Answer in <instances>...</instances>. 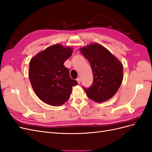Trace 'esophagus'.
Wrapping results in <instances>:
<instances>
[{
	"label": "esophagus",
	"mask_w": 152,
	"mask_h": 152,
	"mask_svg": "<svg viewBox=\"0 0 152 152\" xmlns=\"http://www.w3.org/2000/svg\"><path fill=\"white\" fill-rule=\"evenodd\" d=\"M77 82H78V84H80V82H81V79H80V78H77Z\"/></svg>",
	"instance_id": "1"
}]
</instances>
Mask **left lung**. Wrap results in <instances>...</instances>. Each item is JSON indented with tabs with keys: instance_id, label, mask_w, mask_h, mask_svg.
Returning <instances> with one entry per match:
<instances>
[{
	"instance_id": "obj_1",
	"label": "left lung",
	"mask_w": 152,
	"mask_h": 152,
	"mask_svg": "<svg viewBox=\"0 0 152 152\" xmlns=\"http://www.w3.org/2000/svg\"><path fill=\"white\" fill-rule=\"evenodd\" d=\"M80 51L89 61L94 77L89 88L83 87L87 96L98 103L113 97L123 79L121 62L109 50L96 43L83 47Z\"/></svg>"
}]
</instances>
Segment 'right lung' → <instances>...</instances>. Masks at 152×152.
I'll use <instances>...</instances> for the list:
<instances>
[{"instance_id":"1","label":"right lung","mask_w":152,"mask_h":152,"mask_svg":"<svg viewBox=\"0 0 152 152\" xmlns=\"http://www.w3.org/2000/svg\"><path fill=\"white\" fill-rule=\"evenodd\" d=\"M72 48L60 44L51 45L31 59L29 78L35 94L44 103L60 106L70 98L72 87L77 85L72 79L63 63L71 56Z\"/></svg>"}]
</instances>
